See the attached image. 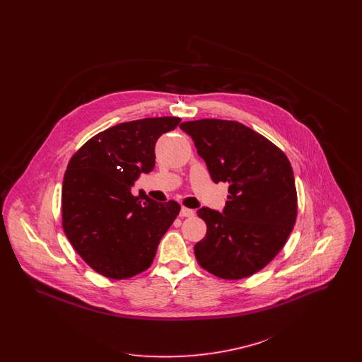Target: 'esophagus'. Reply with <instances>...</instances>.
<instances>
[{"label":"esophagus","mask_w":362,"mask_h":362,"mask_svg":"<svg viewBox=\"0 0 362 362\" xmlns=\"http://www.w3.org/2000/svg\"><path fill=\"white\" fill-rule=\"evenodd\" d=\"M194 214H195V211L192 209H187V207L180 209V217H192Z\"/></svg>","instance_id":"1"}]
</instances>
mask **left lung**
I'll return each instance as SVG.
<instances>
[{
    "instance_id": "1",
    "label": "left lung",
    "mask_w": 362,
    "mask_h": 362,
    "mask_svg": "<svg viewBox=\"0 0 362 362\" xmlns=\"http://www.w3.org/2000/svg\"><path fill=\"white\" fill-rule=\"evenodd\" d=\"M214 183H228L223 213L201 207L206 236L194 245L198 263L214 276L240 279L282 250L297 216L288 157L245 124L224 119L183 122Z\"/></svg>"
}]
</instances>
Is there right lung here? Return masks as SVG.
Returning <instances> with one entry per match:
<instances>
[{
  "mask_svg": "<svg viewBox=\"0 0 362 362\" xmlns=\"http://www.w3.org/2000/svg\"><path fill=\"white\" fill-rule=\"evenodd\" d=\"M180 118L124 122L96 134L71 157L62 186V226L76 252L99 274L124 279L146 270L180 211L132 187L155 168V146Z\"/></svg>",
  "mask_w": 362,
  "mask_h": 362,
  "instance_id": "add662e5",
  "label": "right lung"
}]
</instances>
